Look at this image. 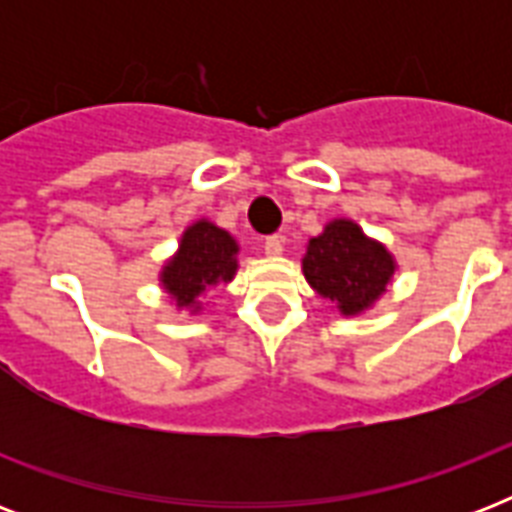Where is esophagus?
Listing matches in <instances>:
<instances>
[{
    "instance_id": "obj_1",
    "label": "esophagus",
    "mask_w": 512,
    "mask_h": 512,
    "mask_svg": "<svg viewBox=\"0 0 512 512\" xmlns=\"http://www.w3.org/2000/svg\"><path fill=\"white\" fill-rule=\"evenodd\" d=\"M263 247H265V255H271V257L281 255V252H284V236H279V233H276V236H268Z\"/></svg>"
}]
</instances>
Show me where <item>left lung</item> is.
<instances>
[{
  "instance_id": "8db88e82",
  "label": "left lung",
  "mask_w": 512,
  "mask_h": 512,
  "mask_svg": "<svg viewBox=\"0 0 512 512\" xmlns=\"http://www.w3.org/2000/svg\"><path fill=\"white\" fill-rule=\"evenodd\" d=\"M305 281L313 292L337 305L342 316L369 311L388 289L396 273V257L361 225L337 217L308 241L303 255Z\"/></svg>"
}]
</instances>
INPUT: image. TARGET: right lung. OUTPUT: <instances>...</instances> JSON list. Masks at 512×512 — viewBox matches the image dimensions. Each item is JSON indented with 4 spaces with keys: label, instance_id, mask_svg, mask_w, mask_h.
<instances>
[{
    "label": "right lung",
    "instance_id": "right-lung-1",
    "mask_svg": "<svg viewBox=\"0 0 512 512\" xmlns=\"http://www.w3.org/2000/svg\"><path fill=\"white\" fill-rule=\"evenodd\" d=\"M239 244L231 233L201 217L180 236L175 255L164 263L159 281L177 311H201V295L228 284L239 271Z\"/></svg>",
    "mask_w": 512,
    "mask_h": 512
}]
</instances>
